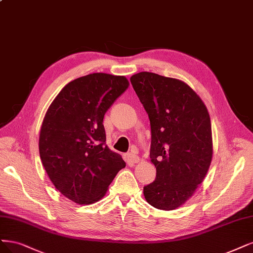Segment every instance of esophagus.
I'll list each match as a JSON object with an SVG mask.
<instances>
[{"instance_id": "esophagus-1", "label": "esophagus", "mask_w": 253, "mask_h": 253, "mask_svg": "<svg viewBox=\"0 0 253 253\" xmlns=\"http://www.w3.org/2000/svg\"><path fill=\"white\" fill-rule=\"evenodd\" d=\"M127 157H128L129 161L132 162V163H138L139 161H140V158H139V157H138L137 155H135V154H133V153H128V154H127Z\"/></svg>"}]
</instances>
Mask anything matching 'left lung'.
<instances>
[{
  "label": "left lung",
  "mask_w": 253,
  "mask_h": 253,
  "mask_svg": "<svg viewBox=\"0 0 253 253\" xmlns=\"http://www.w3.org/2000/svg\"><path fill=\"white\" fill-rule=\"evenodd\" d=\"M151 124V161L157 175L143 187L161 211L184 204L203 182L212 158L211 124L204 102L188 84L151 72L130 77Z\"/></svg>",
  "instance_id": "8db88e82"
}]
</instances>
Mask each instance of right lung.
<instances>
[{"instance_id":"obj_1","label":"right lung","mask_w":253,"mask_h":253,"mask_svg":"<svg viewBox=\"0 0 253 253\" xmlns=\"http://www.w3.org/2000/svg\"><path fill=\"white\" fill-rule=\"evenodd\" d=\"M125 76L93 73L69 83L43 117L39 149L55 188L77 204L97 202L117 172L121 156L106 144L103 117L128 86Z\"/></svg>"}]
</instances>
